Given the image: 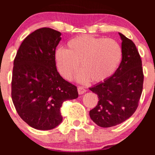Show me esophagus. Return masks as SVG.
Masks as SVG:
<instances>
[{
    "mask_svg": "<svg viewBox=\"0 0 155 155\" xmlns=\"http://www.w3.org/2000/svg\"><path fill=\"white\" fill-rule=\"evenodd\" d=\"M86 91L87 90L84 87H78V92H79V95H82L84 92H86Z\"/></svg>",
    "mask_w": 155,
    "mask_h": 155,
    "instance_id": "34e87169",
    "label": "esophagus"
}]
</instances>
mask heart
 <instances>
[{
  "label": "heart",
  "instance_id": "1",
  "mask_svg": "<svg viewBox=\"0 0 155 155\" xmlns=\"http://www.w3.org/2000/svg\"><path fill=\"white\" fill-rule=\"evenodd\" d=\"M122 58V48L117 41L90 35L71 39L67 49H58L54 53L57 68L65 79H71L80 63L81 71L76 79L81 83L106 81L117 71Z\"/></svg>",
  "mask_w": 155,
  "mask_h": 155
}]
</instances>
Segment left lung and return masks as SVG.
<instances>
[{
  "mask_svg": "<svg viewBox=\"0 0 155 155\" xmlns=\"http://www.w3.org/2000/svg\"><path fill=\"white\" fill-rule=\"evenodd\" d=\"M122 58L120 66L109 79L90 90L98 96V103L90 111L96 124L110 127L121 124L136 111L143 90L142 62L136 45L119 33Z\"/></svg>",
  "mask_w": 155,
  "mask_h": 155,
  "instance_id": "left-lung-1",
  "label": "left lung"
}]
</instances>
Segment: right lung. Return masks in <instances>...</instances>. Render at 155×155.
I'll return each mask as SVG.
<instances>
[{
  "label": "right lung",
  "mask_w": 155,
  "mask_h": 155,
  "mask_svg": "<svg viewBox=\"0 0 155 155\" xmlns=\"http://www.w3.org/2000/svg\"><path fill=\"white\" fill-rule=\"evenodd\" d=\"M60 35V32L51 28L36 30L24 39L14 61L13 104L19 117L40 130L59 125L63 121V103L79 96L75 85L57 70L54 53Z\"/></svg>",
  "instance_id": "add662e5"
}]
</instances>
